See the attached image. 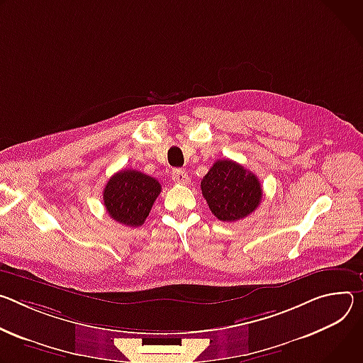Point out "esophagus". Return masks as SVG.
Returning a JSON list of instances; mask_svg holds the SVG:
<instances>
[{
  "instance_id": "1",
  "label": "esophagus",
  "mask_w": 363,
  "mask_h": 363,
  "mask_svg": "<svg viewBox=\"0 0 363 363\" xmlns=\"http://www.w3.org/2000/svg\"><path fill=\"white\" fill-rule=\"evenodd\" d=\"M172 179L174 183H179V184H187L189 183V176L183 172V170H174L172 173Z\"/></svg>"
}]
</instances>
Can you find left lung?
Returning a JSON list of instances; mask_svg holds the SVG:
<instances>
[{
    "mask_svg": "<svg viewBox=\"0 0 363 363\" xmlns=\"http://www.w3.org/2000/svg\"><path fill=\"white\" fill-rule=\"evenodd\" d=\"M200 187L211 212L222 222L247 218L258 208L262 197L258 177L228 158L215 161Z\"/></svg>",
    "mask_w": 363,
    "mask_h": 363,
    "instance_id": "8db88e82",
    "label": "left lung"
}]
</instances>
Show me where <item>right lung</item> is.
I'll return each mask as SVG.
<instances>
[{
    "label": "right lung",
    "instance_id": "obj_1",
    "mask_svg": "<svg viewBox=\"0 0 363 363\" xmlns=\"http://www.w3.org/2000/svg\"><path fill=\"white\" fill-rule=\"evenodd\" d=\"M161 191V184L137 170L115 173L104 189V205L108 215L125 226H141Z\"/></svg>",
    "mask_w": 363,
    "mask_h": 363
}]
</instances>
